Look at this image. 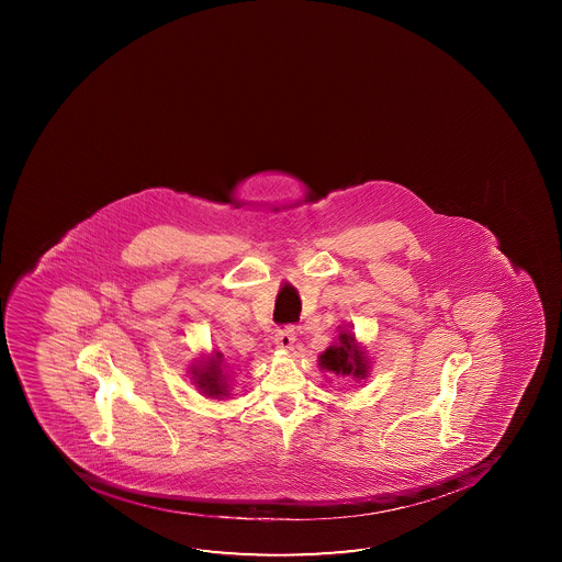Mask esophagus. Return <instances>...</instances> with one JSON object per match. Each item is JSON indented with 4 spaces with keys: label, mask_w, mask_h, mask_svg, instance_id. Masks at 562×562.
Returning a JSON list of instances; mask_svg holds the SVG:
<instances>
[{
    "label": "esophagus",
    "mask_w": 562,
    "mask_h": 562,
    "mask_svg": "<svg viewBox=\"0 0 562 562\" xmlns=\"http://www.w3.org/2000/svg\"><path fill=\"white\" fill-rule=\"evenodd\" d=\"M277 340L278 349L292 350L294 349L295 331L294 327H284V329H278L274 335Z\"/></svg>",
    "instance_id": "obj_1"
}]
</instances>
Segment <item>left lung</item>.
Returning <instances> with one entry per match:
<instances>
[{"label":"left lung","mask_w":562,"mask_h":562,"mask_svg":"<svg viewBox=\"0 0 562 562\" xmlns=\"http://www.w3.org/2000/svg\"><path fill=\"white\" fill-rule=\"evenodd\" d=\"M322 369L331 370L342 376L364 378L369 372V364L364 352H360L355 337L350 333H340L339 345H333L319 357Z\"/></svg>","instance_id":"1"}]
</instances>
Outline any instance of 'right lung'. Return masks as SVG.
Wrapping results in <instances>:
<instances>
[{
	"mask_svg": "<svg viewBox=\"0 0 562 562\" xmlns=\"http://www.w3.org/2000/svg\"><path fill=\"white\" fill-rule=\"evenodd\" d=\"M222 352H215V357L212 360H207L202 367H195L192 370L193 378H195V384L200 386L203 394L212 397L227 396V387H229V380L223 374L222 369Z\"/></svg>",
	"mask_w": 562,
	"mask_h": 562,
	"instance_id": "1",
	"label": "right lung"
}]
</instances>
